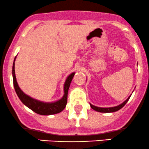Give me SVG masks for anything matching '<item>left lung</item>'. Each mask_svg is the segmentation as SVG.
Listing matches in <instances>:
<instances>
[{
	"instance_id": "1",
	"label": "left lung",
	"mask_w": 149,
	"mask_h": 149,
	"mask_svg": "<svg viewBox=\"0 0 149 149\" xmlns=\"http://www.w3.org/2000/svg\"><path fill=\"white\" fill-rule=\"evenodd\" d=\"M130 96H131V95H130ZM130 96H129V97H128V98L123 103H122L121 104L117 106V107H111V108H100V107H95V106L91 104H90V106H91V107L92 108V109H93L95 111L100 112V113H113V112L119 111V109H121V108H123L124 106L125 105V104L127 102V101L129 100Z\"/></svg>"
}]
</instances>
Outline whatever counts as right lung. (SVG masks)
Here are the masks:
<instances>
[{
  "label": "right lung",
  "instance_id": "obj_1",
  "mask_svg": "<svg viewBox=\"0 0 149 149\" xmlns=\"http://www.w3.org/2000/svg\"><path fill=\"white\" fill-rule=\"evenodd\" d=\"M15 58L14 59V62L13 64V70H12V74H13V85L15 88V92L17 93V96L19 97L20 100L24 104H25L26 107L29 108L35 112L38 115H54L60 113L66 107L67 104V97H68V91L69 87H70V83L72 80L73 77L74 75V72L70 74L66 79V82L64 84V95L63 97L60 100L56 102L52 103H46L38 101L35 99L32 98L30 96H28L25 94L22 91L18 86L17 81H16L15 73Z\"/></svg>",
  "mask_w": 149,
  "mask_h": 149
}]
</instances>
